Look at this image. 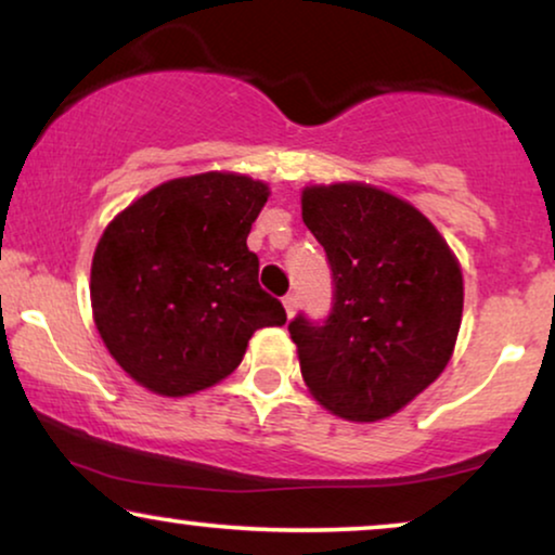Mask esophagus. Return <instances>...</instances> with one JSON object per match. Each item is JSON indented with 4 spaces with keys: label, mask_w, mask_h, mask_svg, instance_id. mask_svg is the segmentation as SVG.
Here are the masks:
<instances>
[{
    "label": "esophagus",
    "mask_w": 555,
    "mask_h": 555,
    "mask_svg": "<svg viewBox=\"0 0 555 555\" xmlns=\"http://www.w3.org/2000/svg\"><path fill=\"white\" fill-rule=\"evenodd\" d=\"M283 306H285V313H287V318H293V315H295V310H298V295L287 293L285 298H283Z\"/></svg>",
    "instance_id": "34e87169"
}]
</instances>
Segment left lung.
I'll return each instance as SVG.
<instances>
[{
    "instance_id": "1",
    "label": "left lung",
    "mask_w": 555,
    "mask_h": 555,
    "mask_svg": "<svg viewBox=\"0 0 555 555\" xmlns=\"http://www.w3.org/2000/svg\"><path fill=\"white\" fill-rule=\"evenodd\" d=\"M302 222L333 272L323 325L291 321L300 374L315 401L351 422L397 414L452 359L462 323V270L437 227L384 189L306 186Z\"/></svg>"
}]
</instances>
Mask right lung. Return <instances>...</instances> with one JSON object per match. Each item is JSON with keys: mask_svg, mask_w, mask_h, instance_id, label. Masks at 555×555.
I'll use <instances>...</instances> for the list:
<instances>
[{"mask_svg": "<svg viewBox=\"0 0 555 555\" xmlns=\"http://www.w3.org/2000/svg\"><path fill=\"white\" fill-rule=\"evenodd\" d=\"M268 196L245 173H194L151 189L105 227L90 268L93 321L143 389H209L240 366L257 328L285 325L247 249Z\"/></svg>", "mask_w": 555, "mask_h": 555, "instance_id": "1", "label": "right lung"}]
</instances>
